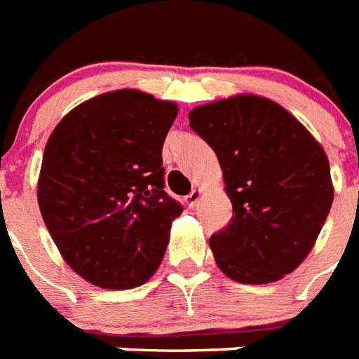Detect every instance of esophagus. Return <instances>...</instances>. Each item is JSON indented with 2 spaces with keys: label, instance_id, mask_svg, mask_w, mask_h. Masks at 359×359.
I'll return each mask as SVG.
<instances>
[{
  "label": "esophagus",
  "instance_id": "obj_1",
  "mask_svg": "<svg viewBox=\"0 0 359 359\" xmlns=\"http://www.w3.org/2000/svg\"><path fill=\"white\" fill-rule=\"evenodd\" d=\"M200 198H202V191H200V189H194V191H191V194L187 196L189 208H194V205L200 202Z\"/></svg>",
  "mask_w": 359,
  "mask_h": 359
}]
</instances>
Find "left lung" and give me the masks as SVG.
I'll return each instance as SVG.
<instances>
[{"label": "left lung", "instance_id": "obj_1", "mask_svg": "<svg viewBox=\"0 0 359 359\" xmlns=\"http://www.w3.org/2000/svg\"><path fill=\"white\" fill-rule=\"evenodd\" d=\"M191 128L222 168L233 217L209 246L226 276L271 283L313 248L334 202L323 146L269 98L239 94L194 107Z\"/></svg>", "mask_w": 359, "mask_h": 359}]
</instances>
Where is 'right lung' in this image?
I'll list each match as a JSON object with an SVG mask.
<instances>
[{
	"label": "right lung",
	"mask_w": 359,
	"mask_h": 359,
	"mask_svg": "<svg viewBox=\"0 0 359 359\" xmlns=\"http://www.w3.org/2000/svg\"><path fill=\"white\" fill-rule=\"evenodd\" d=\"M176 116V103L122 88L72 109L48 139L40 213L72 271L98 287H139L161 265L183 211L163 191Z\"/></svg>",
	"instance_id": "obj_1"
}]
</instances>
